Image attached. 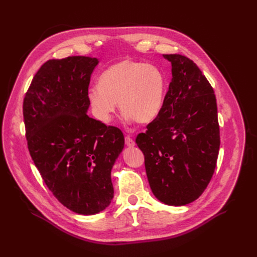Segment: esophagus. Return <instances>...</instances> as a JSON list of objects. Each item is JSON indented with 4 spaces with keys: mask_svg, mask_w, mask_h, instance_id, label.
Masks as SVG:
<instances>
[{
    "mask_svg": "<svg viewBox=\"0 0 257 257\" xmlns=\"http://www.w3.org/2000/svg\"><path fill=\"white\" fill-rule=\"evenodd\" d=\"M125 144L127 145V146H134L135 145V141L133 140V138L131 137V136H125Z\"/></svg>",
    "mask_w": 257,
    "mask_h": 257,
    "instance_id": "34e87169",
    "label": "esophagus"
}]
</instances>
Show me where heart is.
<instances>
[{
  "label": "heart",
  "mask_w": 257,
  "mask_h": 257,
  "mask_svg": "<svg viewBox=\"0 0 257 257\" xmlns=\"http://www.w3.org/2000/svg\"><path fill=\"white\" fill-rule=\"evenodd\" d=\"M166 89L164 73L157 66L135 60H121L107 68L99 85L87 92L95 117L103 123L112 120L117 102L125 119L149 123L161 112Z\"/></svg>",
  "instance_id": "1"
}]
</instances>
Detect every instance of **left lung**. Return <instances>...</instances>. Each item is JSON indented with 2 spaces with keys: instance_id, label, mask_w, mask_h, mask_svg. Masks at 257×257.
<instances>
[{
  "instance_id": "obj_1",
  "label": "left lung",
  "mask_w": 257,
  "mask_h": 257,
  "mask_svg": "<svg viewBox=\"0 0 257 257\" xmlns=\"http://www.w3.org/2000/svg\"><path fill=\"white\" fill-rule=\"evenodd\" d=\"M172 63L161 112L136 138L155 197L170 206L197 200L214 173L219 125L213 88L191 59L165 54Z\"/></svg>"
}]
</instances>
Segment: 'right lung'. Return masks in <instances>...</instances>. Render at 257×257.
<instances>
[{
    "mask_svg": "<svg viewBox=\"0 0 257 257\" xmlns=\"http://www.w3.org/2000/svg\"><path fill=\"white\" fill-rule=\"evenodd\" d=\"M98 59H49L24 97L32 160L54 197L83 215L102 211L114 197L111 170L124 146L122 132L87 114L91 74Z\"/></svg>",
    "mask_w": 257,
    "mask_h": 257,
    "instance_id": "1",
    "label": "right lung"
}]
</instances>
